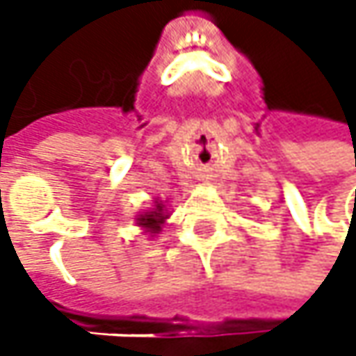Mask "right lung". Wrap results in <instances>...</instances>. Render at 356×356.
Masks as SVG:
<instances>
[{"label": "right lung", "mask_w": 356, "mask_h": 356, "mask_svg": "<svg viewBox=\"0 0 356 356\" xmlns=\"http://www.w3.org/2000/svg\"><path fill=\"white\" fill-rule=\"evenodd\" d=\"M138 222L146 229H150V233H159L161 225L165 222V214H163V204H156V208L152 212H146L144 216L138 218Z\"/></svg>", "instance_id": "obj_1"}]
</instances>
